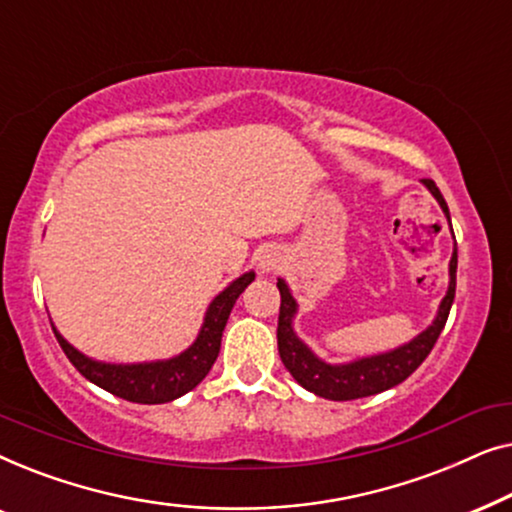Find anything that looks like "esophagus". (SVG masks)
<instances>
[{"label":"esophagus","instance_id":"34e87169","mask_svg":"<svg viewBox=\"0 0 512 512\" xmlns=\"http://www.w3.org/2000/svg\"><path fill=\"white\" fill-rule=\"evenodd\" d=\"M282 254H279V251H265V254L261 256V270H265V272H270V270H277L279 265H282Z\"/></svg>","mask_w":512,"mask_h":512}]
</instances>
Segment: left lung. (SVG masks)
<instances>
[{"instance_id": "1", "label": "left lung", "mask_w": 512, "mask_h": 512, "mask_svg": "<svg viewBox=\"0 0 512 512\" xmlns=\"http://www.w3.org/2000/svg\"><path fill=\"white\" fill-rule=\"evenodd\" d=\"M424 186L433 193V198L438 200V205L443 207L447 219H450V209L443 195H440L438 186L431 179H424ZM279 296H282V305H279V321H277V347L279 356L286 370L293 375L300 387L312 391L321 398H331V401H354V398H366L380 391H387L396 384L415 373L422 366V361L431 354L433 345H436L440 331L445 328L447 314L454 303V289H457V251L452 254L450 261V289H447L443 303H440L438 317L433 324L426 328L424 333H419L415 340H410L408 345L394 349V352L368 356V359H359L352 363H342V366H331L317 359L303 342L298 340V335L293 333V314H296V300H293L289 286L284 284V279L277 282Z\"/></svg>"}]
</instances>
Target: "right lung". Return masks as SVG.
<instances>
[{
  "label": "right lung",
  "mask_w": 512,
  "mask_h": 512,
  "mask_svg": "<svg viewBox=\"0 0 512 512\" xmlns=\"http://www.w3.org/2000/svg\"><path fill=\"white\" fill-rule=\"evenodd\" d=\"M254 282V272H247L240 279H235L228 289H223L212 300L205 314V324L200 328L198 340L193 342L186 352L167 361L153 363H130V366H116V363H100L83 356L79 349H74L62 335L55 331L62 352L72 361V366L97 387H102L109 394L132 403L156 405L170 403L174 398L188 394L205 380V375L212 370L216 356L221 349V335L226 328V321L233 310L235 300L240 293Z\"/></svg>",
  "instance_id": "1"
}]
</instances>
